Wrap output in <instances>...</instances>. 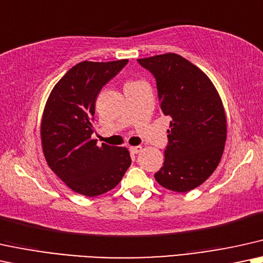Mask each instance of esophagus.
Here are the masks:
<instances>
[{
  "label": "esophagus",
  "mask_w": 263,
  "mask_h": 263,
  "mask_svg": "<svg viewBox=\"0 0 263 263\" xmlns=\"http://www.w3.org/2000/svg\"><path fill=\"white\" fill-rule=\"evenodd\" d=\"M129 152L132 154H138V153L142 152V147H139V145H137V147H129Z\"/></svg>",
  "instance_id": "obj_1"
}]
</instances>
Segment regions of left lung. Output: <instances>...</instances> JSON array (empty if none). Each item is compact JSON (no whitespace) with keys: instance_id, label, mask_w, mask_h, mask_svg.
<instances>
[{"instance_id":"1","label":"left lung","mask_w":263,"mask_h":263,"mask_svg":"<svg viewBox=\"0 0 263 263\" xmlns=\"http://www.w3.org/2000/svg\"><path fill=\"white\" fill-rule=\"evenodd\" d=\"M155 76L162 114L170 116L168 145L156 182L185 193L214 174L227 138L223 103L204 71L176 53L138 59Z\"/></svg>"}]
</instances>
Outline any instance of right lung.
I'll use <instances>...</instances> for the list:
<instances>
[{"label": "right lung", "instance_id": "right-lung-1", "mask_svg": "<svg viewBox=\"0 0 263 263\" xmlns=\"http://www.w3.org/2000/svg\"><path fill=\"white\" fill-rule=\"evenodd\" d=\"M81 62L72 66L49 93L41 120V145L49 168L71 191L93 198L115 188L131 165L127 148L91 138L99 91L127 64Z\"/></svg>", "mask_w": 263, "mask_h": 263}]
</instances>
